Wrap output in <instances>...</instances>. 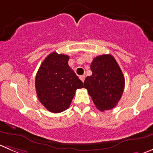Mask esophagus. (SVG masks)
<instances>
[{"instance_id":"esophagus-1","label":"esophagus","mask_w":153,"mask_h":153,"mask_svg":"<svg viewBox=\"0 0 153 153\" xmlns=\"http://www.w3.org/2000/svg\"><path fill=\"white\" fill-rule=\"evenodd\" d=\"M85 76H83V75H82V76H79V79H81V80H82V82H84V80H85Z\"/></svg>"}]
</instances>
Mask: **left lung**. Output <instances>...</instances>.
<instances>
[{"label":"left lung","mask_w":153,"mask_h":153,"mask_svg":"<svg viewBox=\"0 0 153 153\" xmlns=\"http://www.w3.org/2000/svg\"><path fill=\"white\" fill-rule=\"evenodd\" d=\"M92 75L84 81L94 105L101 111L116 106L124 91L125 77L116 59L111 55H102L93 59Z\"/></svg>","instance_id":"1"}]
</instances>
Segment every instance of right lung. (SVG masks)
I'll return each mask as SVG.
<instances>
[{"label":"right lung","mask_w":153,"mask_h":153,"mask_svg":"<svg viewBox=\"0 0 153 153\" xmlns=\"http://www.w3.org/2000/svg\"><path fill=\"white\" fill-rule=\"evenodd\" d=\"M69 56L52 52L43 60L36 75L35 87L42 104L54 113L70 107L76 90L83 82L68 65Z\"/></svg>","instance_id":"add662e5"}]
</instances>
